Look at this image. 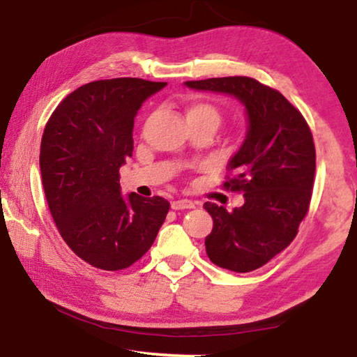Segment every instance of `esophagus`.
<instances>
[{"mask_svg": "<svg viewBox=\"0 0 357 357\" xmlns=\"http://www.w3.org/2000/svg\"><path fill=\"white\" fill-rule=\"evenodd\" d=\"M171 207L174 210H186V208H195V202L188 201V199H178V201H174L171 204Z\"/></svg>", "mask_w": 357, "mask_h": 357, "instance_id": "34e87169", "label": "esophagus"}]
</instances>
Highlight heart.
<instances>
[{"mask_svg": "<svg viewBox=\"0 0 357 357\" xmlns=\"http://www.w3.org/2000/svg\"><path fill=\"white\" fill-rule=\"evenodd\" d=\"M186 115H188V121H212L213 125H218L221 120V114L217 106L207 101L191 102L186 107Z\"/></svg>", "mask_w": 357, "mask_h": 357, "instance_id": "obj_1", "label": "heart"}]
</instances>
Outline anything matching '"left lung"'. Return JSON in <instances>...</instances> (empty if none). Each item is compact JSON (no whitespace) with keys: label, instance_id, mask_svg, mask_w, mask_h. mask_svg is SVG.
Listing matches in <instances>:
<instances>
[{"label":"left lung","instance_id":"1","mask_svg":"<svg viewBox=\"0 0 357 357\" xmlns=\"http://www.w3.org/2000/svg\"><path fill=\"white\" fill-rule=\"evenodd\" d=\"M195 90L227 93L248 115V132L229 161L226 190L245 204L227 212L206 202L213 229L206 237L210 261L232 272H251L288 247L310 207L317 151L303 115L278 90L234 75L185 82Z\"/></svg>","mask_w":357,"mask_h":357}]
</instances>
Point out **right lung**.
Wrapping results in <instances>:
<instances>
[{
	"instance_id": "right-lung-1",
	"label": "right lung",
	"mask_w": 357,
	"mask_h": 357,
	"mask_svg": "<svg viewBox=\"0 0 357 357\" xmlns=\"http://www.w3.org/2000/svg\"><path fill=\"white\" fill-rule=\"evenodd\" d=\"M166 82L95 80L58 104L40 140L45 199L60 236L80 259L102 271L132 266L165 223V197L121 196L120 167L132 156L134 116Z\"/></svg>"
}]
</instances>
